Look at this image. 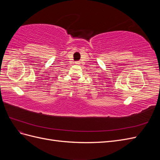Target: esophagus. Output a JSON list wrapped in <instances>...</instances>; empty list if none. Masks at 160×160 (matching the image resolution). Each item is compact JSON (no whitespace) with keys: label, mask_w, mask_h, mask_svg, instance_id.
Listing matches in <instances>:
<instances>
[{"label":"esophagus","mask_w":160,"mask_h":160,"mask_svg":"<svg viewBox=\"0 0 160 160\" xmlns=\"http://www.w3.org/2000/svg\"><path fill=\"white\" fill-rule=\"evenodd\" d=\"M75 63L76 64H80V61H76Z\"/></svg>","instance_id":"obj_1"}]
</instances>
